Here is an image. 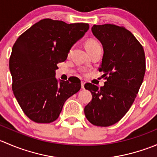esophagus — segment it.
I'll return each mask as SVG.
<instances>
[{
    "label": "esophagus",
    "mask_w": 157,
    "mask_h": 157,
    "mask_svg": "<svg viewBox=\"0 0 157 157\" xmlns=\"http://www.w3.org/2000/svg\"><path fill=\"white\" fill-rule=\"evenodd\" d=\"M84 84H85L84 82L81 81V88L82 89H84Z\"/></svg>",
    "instance_id": "esophagus-1"
}]
</instances>
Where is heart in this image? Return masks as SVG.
I'll return each mask as SVG.
<instances>
[{
    "label": "heart",
    "mask_w": 157,
    "mask_h": 157,
    "mask_svg": "<svg viewBox=\"0 0 157 157\" xmlns=\"http://www.w3.org/2000/svg\"><path fill=\"white\" fill-rule=\"evenodd\" d=\"M99 43L95 39H89L86 42V48L87 51L91 50V49L94 48L95 47L99 46Z\"/></svg>",
    "instance_id": "obj_1"
}]
</instances>
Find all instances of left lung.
<instances>
[{"label": "left lung", "mask_w": 157, "mask_h": 157, "mask_svg": "<svg viewBox=\"0 0 157 157\" xmlns=\"http://www.w3.org/2000/svg\"><path fill=\"white\" fill-rule=\"evenodd\" d=\"M92 33L102 45L99 71L106 81L100 88L90 83L84 85L93 96L84 113L91 124L108 127L124 117L137 96L146 70L144 50L123 26L93 25Z\"/></svg>", "instance_id": "obj_1"}]
</instances>
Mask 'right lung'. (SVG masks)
Listing matches in <instances>:
<instances>
[{
  "label": "right lung",
  "mask_w": 157,
  "mask_h": 157,
  "mask_svg": "<svg viewBox=\"0 0 157 157\" xmlns=\"http://www.w3.org/2000/svg\"><path fill=\"white\" fill-rule=\"evenodd\" d=\"M89 28L88 23L67 24L44 19L20 35L14 43L9 61L12 90L32 121H55L65 101L80 90L78 78L58 80L55 71Z\"/></svg>",
  "instance_id": "right-lung-1"
}]
</instances>
